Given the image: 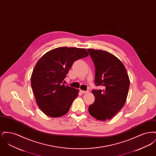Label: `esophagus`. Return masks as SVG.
Wrapping results in <instances>:
<instances>
[{"label": "esophagus", "instance_id": "1", "mask_svg": "<svg viewBox=\"0 0 156 156\" xmlns=\"http://www.w3.org/2000/svg\"><path fill=\"white\" fill-rule=\"evenodd\" d=\"M81 92L82 94H87V93H88V92H89V90H86V91H85V90H81Z\"/></svg>", "mask_w": 156, "mask_h": 156}]
</instances>
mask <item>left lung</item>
<instances>
[{
    "label": "left lung",
    "instance_id": "obj_1",
    "mask_svg": "<svg viewBox=\"0 0 156 156\" xmlns=\"http://www.w3.org/2000/svg\"><path fill=\"white\" fill-rule=\"evenodd\" d=\"M95 67V82L103 89L92 90L95 102L90 105L89 114L101 121L111 119L123 107L130 85L126 68L111 53L87 49Z\"/></svg>",
    "mask_w": 156,
    "mask_h": 156
}]
</instances>
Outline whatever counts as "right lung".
Masks as SVG:
<instances>
[{"label": "right lung", "instance_id": "obj_1", "mask_svg": "<svg viewBox=\"0 0 156 156\" xmlns=\"http://www.w3.org/2000/svg\"><path fill=\"white\" fill-rule=\"evenodd\" d=\"M88 55L85 48L62 47L46 52L37 61L31 85L38 106L46 115L58 118L69 111L79 90L62 83L75 61Z\"/></svg>", "mask_w": 156, "mask_h": 156}]
</instances>
